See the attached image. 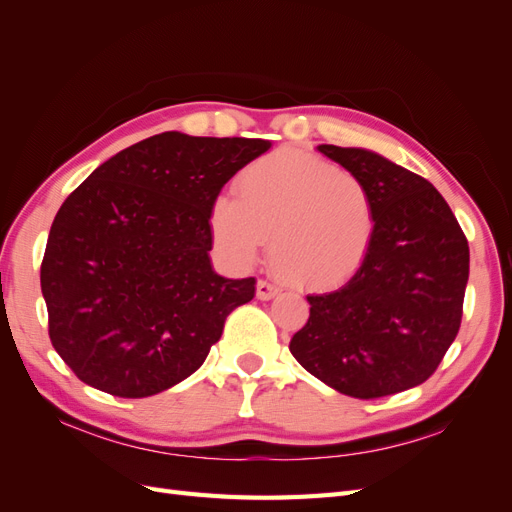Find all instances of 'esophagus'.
<instances>
[{"label":"esophagus","instance_id":"esophagus-1","mask_svg":"<svg viewBox=\"0 0 512 512\" xmlns=\"http://www.w3.org/2000/svg\"><path fill=\"white\" fill-rule=\"evenodd\" d=\"M277 294H280V286H275V284H271V282H267V280H258V284H256V297H258L260 301L275 299Z\"/></svg>","mask_w":512,"mask_h":512}]
</instances>
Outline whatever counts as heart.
Instances as JSON below:
<instances>
[{
  "label": "heart",
  "mask_w": 512,
  "mask_h": 512,
  "mask_svg": "<svg viewBox=\"0 0 512 512\" xmlns=\"http://www.w3.org/2000/svg\"><path fill=\"white\" fill-rule=\"evenodd\" d=\"M211 237L237 265L265 250L290 280L327 288L359 271L376 239V200L365 179L299 151H275L243 168L237 198L209 209Z\"/></svg>",
  "instance_id": "heart-1"
}]
</instances>
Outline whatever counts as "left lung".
Wrapping results in <instances>:
<instances>
[{
  "mask_svg": "<svg viewBox=\"0 0 512 512\" xmlns=\"http://www.w3.org/2000/svg\"><path fill=\"white\" fill-rule=\"evenodd\" d=\"M318 151L367 181L376 239L342 288L307 294V324L290 352L331 389L376 399L423 384L455 342L470 247L451 207L408 168L359 147Z\"/></svg>",
  "mask_w": 512,
  "mask_h": 512,
  "instance_id": "1",
  "label": "left lung"
}]
</instances>
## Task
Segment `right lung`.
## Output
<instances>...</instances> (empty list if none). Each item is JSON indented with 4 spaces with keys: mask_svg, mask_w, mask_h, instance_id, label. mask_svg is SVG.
Returning a JSON list of instances; mask_svg holds the SVG:
<instances>
[{
    "mask_svg": "<svg viewBox=\"0 0 512 512\" xmlns=\"http://www.w3.org/2000/svg\"><path fill=\"white\" fill-rule=\"evenodd\" d=\"M262 138L162 132L100 164L59 207L40 267L51 344L76 378L149 397L205 363L254 277L211 265L209 209Z\"/></svg>",
    "mask_w": 512,
    "mask_h": 512,
    "instance_id": "add662e5",
    "label": "right lung"
}]
</instances>
